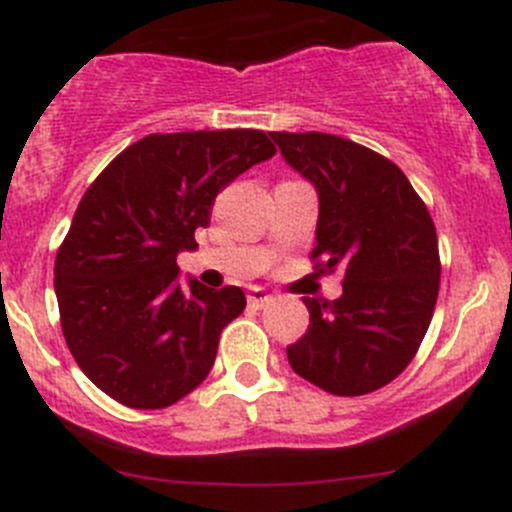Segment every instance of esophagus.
I'll list each match as a JSON object with an SVG mask.
<instances>
[{
  "label": "esophagus",
  "instance_id": "esophagus-1",
  "mask_svg": "<svg viewBox=\"0 0 512 512\" xmlns=\"http://www.w3.org/2000/svg\"><path fill=\"white\" fill-rule=\"evenodd\" d=\"M272 299L275 297H272V294H267L262 287H252L250 294H247V304H250V307H257V309H262L265 304H270Z\"/></svg>",
  "mask_w": 512,
  "mask_h": 512
}]
</instances>
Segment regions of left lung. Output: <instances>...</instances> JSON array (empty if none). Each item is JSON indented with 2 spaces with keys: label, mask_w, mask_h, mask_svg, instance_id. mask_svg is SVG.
Listing matches in <instances>:
<instances>
[{
  "label": "left lung",
  "mask_w": 512,
  "mask_h": 512,
  "mask_svg": "<svg viewBox=\"0 0 512 512\" xmlns=\"http://www.w3.org/2000/svg\"><path fill=\"white\" fill-rule=\"evenodd\" d=\"M319 193L317 275L342 270V297L309 299L289 366L334 396H364L411 364L436 309L441 257L431 213L404 170L332 133L272 131Z\"/></svg>",
  "instance_id": "left-lung-1"
}]
</instances>
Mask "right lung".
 Wrapping results in <instances>:
<instances>
[{
  "mask_svg": "<svg viewBox=\"0 0 512 512\" xmlns=\"http://www.w3.org/2000/svg\"><path fill=\"white\" fill-rule=\"evenodd\" d=\"M277 148L255 128L151 133L89 185L56 252L61 332L86 376L128 409H165L205 381L240 287L178 285L218 193Z\"/></svg>",
  "mask_w": 512,
  "mask_h": 512,
  "instance_id": "obj_1",
  "label": "right lung"
}]
</instances>
